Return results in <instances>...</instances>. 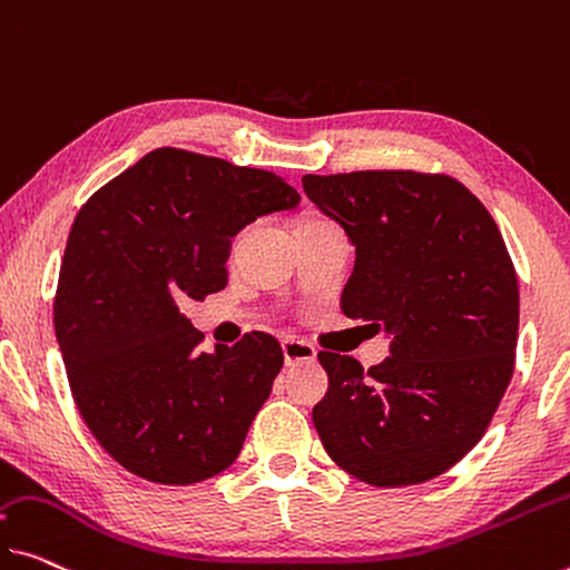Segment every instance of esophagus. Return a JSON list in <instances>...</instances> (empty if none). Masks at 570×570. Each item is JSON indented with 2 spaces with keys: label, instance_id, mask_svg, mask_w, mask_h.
Here are the masks:
<instances>
[{
  "label": "esophagus",
  "instance_id": "34e87169",
  "mask_svg": "<svg viewBox=\"0 0 570 570\" xmlns=\"http://www.w3.org/2000/svg\"><path fill=\"white\" fill-rule=\"evenodd\" d=\"M283 356H285L287 366L313 362L315 348L311 344H305V341H297L293 336H287V338H283Z\"/></svg>",
  "mask_w": 570,
  "mask_h": 570
}]
</instances>
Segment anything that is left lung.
Listing matches in <instances>:
<instances>
[{"label":"left lung","instance_id":"obj_1","mask_svg":"<svg viewBox=\"0 0 570 570\" xmlns=\"http://www.w3.org/2000/svg\"><path fill=\"white\" fill-rule=\"evenodd\" d=\"M303 190L356 249L341 311L390 344L370 372L318 354L323 449L374 487L441 476L479 443L512 380L520 293L502 234L449 175H303Z\"/></svg>","mask_w":570,"mask_h":570}]
</instances>
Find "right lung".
Returning <instances> with one entry per match:
<instances>
[{"label": "right lung", "mask_w": 570, "mask_h": 570, "mask_svg": "<svg viewBox=\"0 0 570 570\" xmlns=\"http://www.w3.org/2000/svg\"><path fill=\"white\" fill-rule=\"evenodd\" d=\"M283 178L163 147L89 198L68 234L56 338L78 413L114 461L186 487L229 469L283 370L269 334L198 352L180 305L224 291L232 239L293 212Z\"/></svg>", "instance_id": "obj_1"}]
</instances>
